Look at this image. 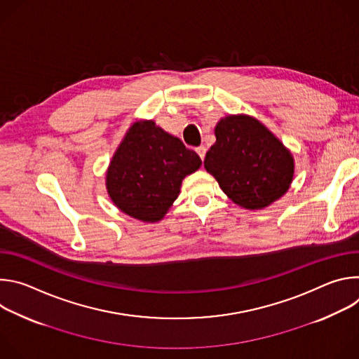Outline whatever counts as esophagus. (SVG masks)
Instances as JSON below:
<instances>
[{
	"label": "esophagus",
	"instance_id": "esophagus-1",
	"mask_svg": "<svg viewBox=\"0 0 359 359\" xmlns=\"http://www.w3.org/2000/svg\"><path fill=\"white\" fill-rule=\"evenodd\" d=\"M196 151H197V155L200 156V159L204 161V156H206V147L198 146V147H196Z\"/></svg>",
	"mask_w": 359,
	"mask_h": 359
}]
</instances>
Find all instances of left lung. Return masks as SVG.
<instances>
[{"label":"left lung","mask_w":359,"mask_h":359,"mask_svg":"<svg viewBox=\"0 0 359 359\" xmlns=\"http://www.w3.org/2000/svg\"><path fill=\"white\" fill-rule=\"evenodd\" d=\"M215 133L204 168L236 204L263 209L288 190L294 175L291 153L259 121L227 116Z\"/></svg>","instance_id":"1"}]
</instances>
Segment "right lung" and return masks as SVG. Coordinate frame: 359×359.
Wrapping results in <instances>:
<instances>
[{
  "label": "right lung",
  "instance_id": "obj_1",
  "mask_svg": "<svg viewBox=\"0 0 359 359\" xmlns=\"http://www.w3.org/2000/svg\"><path fill=\"white\" fill-rule=\"evenodd\" d=\"M201 161L194 150L155 122H137L112 158L107 187L112 201L126 215L155 223L177 198L184 176Z\"/></svg>",
  "mask_w": 359,
  "mask_h": 359
}]
</instances>
